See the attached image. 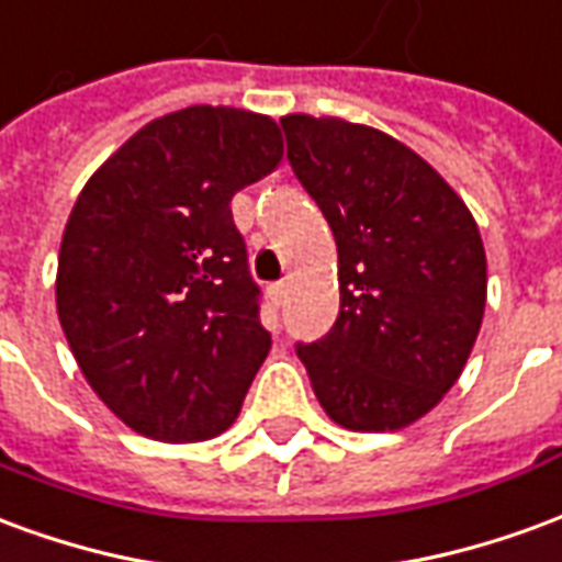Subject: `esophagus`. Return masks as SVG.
Returning <instances> with one entry per match:
<instances>
[{
  "label": "esophagus",
  "mask_w": 562,
  "mask_h": 562,
  "mask_svg": "<svg viewBox=\"0 0 562 562\" xmlns=\"http://www.w3.org/2000/svg\"><path fill=\"white\" fill-rule=\"evenodd\" d=\"M285 294H289V289H285V282H273V285H270V301H273V306H282V301H285Z\"/></svg>",
  "instance_id": "34e87169"
}]
</instances>
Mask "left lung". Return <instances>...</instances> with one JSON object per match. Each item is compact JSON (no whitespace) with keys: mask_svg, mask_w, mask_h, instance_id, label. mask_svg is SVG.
<instances>
[{"mask_svg":"<svg viewBox=\"0 0 562 562\" xmlns=\"http://www.w3.org/2000/svg\"><path fill=\"white\" fill-rule=\"evenodd\" d=\"M289 161L337 240L340 316L297 342L330 422L401 430L442 401L484 316L487 261L467 204L385 132L340 116L280 120Z\"/></svg>","mask_w":562,"mask_h":562,"instance_id":"obj_1","label":"left lung"}]
</instances>
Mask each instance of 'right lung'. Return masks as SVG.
Instances as JSON below:
<instances>
[{"label": "right lung", "instance_id": "add662e5", "mask_svg": "<svg viewBox=\"0 0 562 562\" xmlns=\"http://www.w3.org/2000/svg\"><path fill=\"white\" fill-rule=\"evenodd\" d=\"M280 159L270 116L195 104L135 132L75 201L56 313L90 389L135 434L201 442L240 413L270 334L232 198Z\"/></svg>", "mask_w": 562, "mask_h": 562}]
</instances>
